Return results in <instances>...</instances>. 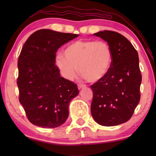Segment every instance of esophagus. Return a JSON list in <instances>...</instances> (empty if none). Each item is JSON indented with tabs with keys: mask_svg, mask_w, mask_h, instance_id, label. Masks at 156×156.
<instances>
[{
	"mask_svg": "<svg viewBox=\"0 0 156 156\" xmlns=\"http://www.w3.org/2000/svg\"><path fill=\"white\" fill-rule=\"evenodd\" d=\"M86 87V85L85 84H78V89H83V88H84V87Z\"/></svg>",
	"mask_w": 156,
	"mask_h": 156,
	"instance_id": "obj_1",
	"label": "esophagus"
}]
</instances>
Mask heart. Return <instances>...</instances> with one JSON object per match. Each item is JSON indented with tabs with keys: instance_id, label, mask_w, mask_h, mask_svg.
I'll return each mask as SVG.
<instances>
[{
	"instance_id": "b5f03b06",
	"label": "heart",
	"mask_w": 156,
	"mask_h": 156,
	"mask_svg": "<svg viewBox=\"0 0 156 156\" xmlns=\"http://www.w3.org/2000/svg\"><path fill=\"white\" fill-rule=\"evenodd\" d=\"M63 55H58L55 64L67 80L80 74L89 82H100L106 77L113 65L114 55L105 41L76 40L66 47Z\"/></svg>"
}]
</instances>
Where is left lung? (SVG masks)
<instances>
[{"mask_svg":"<svg viewBox=\"0 0 156 156\" xmlns=\"http://www.w3.org/2000/svg\"><path fill=\"white\" fill-rule=\"evenodd\" d=\"M93 35L109 44L114 60L106 77L91 86V113L99 124L114 126L129 121L139 103L142 76L138 55L131 42L116 32L99 31Z\"/></svg>","mask_w":156,"mask_h":156,"instance_id":"1","label":"left lung"}]
</instances>
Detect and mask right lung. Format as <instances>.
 <instances>
[{
	"label": "right lung",
	"instance_id": "add662e5",
	"mask_svg": "<svg viewBox=\"0 0 156 156\" xmlns=\"http://www.w3.org/2000/svg\"><path fill=\"white\" fill-rule=\"evenodd\" d=\"M79 35L42 29L25 42L18 61L19 101L30 123L56 128L69 116V104L79 94L76 84L60 76L55 65L58 49Z\"/></svg>",
	"mask_w": 156,
	"mask_h": 156
}]
</instances>
